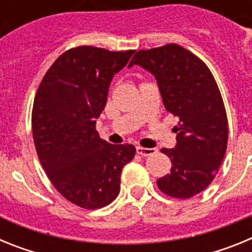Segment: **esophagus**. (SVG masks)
I'll list each match as a JSON object with an SVG mask.
<instances>
[{"label":"esophagus","instance_id":"34e87169","mask_svg":"<svg viewBox=\"0 0 252 252\" xmlns=\"http://www.w3.org/2000/svg\"><path fill=\"white\" fill-rule=\"evenodd\" d=\"M136 153L141 157H150V155H154V154H157L158 150L157 149H149V148H141V146H137L136 148Z\"/></svg>","mask_w":252,"mask_h":252}]
</instances>
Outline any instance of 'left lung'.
I'll list each match as a JSON object with an SVG mask.
<instances>
[{"instance_id": "obj_1", "label": "left lung", "mask_w": 252, "mask_h": 252, "mask_svg": "<svg viewBox=\"0 0 252 252\" xmlns=\"http://www.w3.org/2000/svg\"><path fill=\"white\" fill-rule=\"evenodd\" d=\"M141 65L157 78L166 111L178 116L177 146L161 149L171 161L159 178L164 194L187 199L212 183L228 141L226 108L216 79L203 60L178 44L139 50L128 66Z\"/></svg>"}]
</instances>
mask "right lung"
Masks as SVG:
<instances>
[{
    "label": "right lung",
    "mask_w": 252,
    "mask_h": 252,
    "mask_svg": "<svg viewBox=\"0 0 252 252\" xmlns=\"http://www.w3.org/2000/svg\"><path fill=\"white\" fill-rule=\"evenodd\" d=\"M133 51L69 49L48 69L35 94L31 126L40 164L58 192L82 208L115 201L122 168L136 153L131 144H108L95 130L113 75Z\"/></svg>",
    "instance_id": "add662e5"
}]
</instances>
